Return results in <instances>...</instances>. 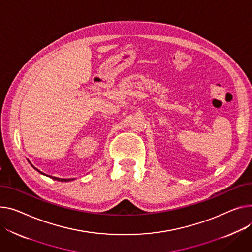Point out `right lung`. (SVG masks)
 <instances>
[{
    "mask_svg": "<svg viewBox=\"0 0 252 252\" xmlns=\"http://www.w3.org/2000/svg\"><path fill=\"white\" fill-rule=\"evenodd\" d=\"M33 166V165H32ZM33 168H35V167L34 166H33ZM36 169V168H35ZM38 172H40L38 169H36ZM41 174H44V173H42V172H40ZM53 179H55V180H58V181H71V180H74V178H69V179H63V178H58V177H52Z\"/></svg>",
    "mask_w": 252,
    "mask_h": 252,
    "instance_id": "right-lung-1",
    "label": "right lung"
}]
</instances>
